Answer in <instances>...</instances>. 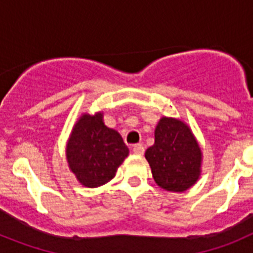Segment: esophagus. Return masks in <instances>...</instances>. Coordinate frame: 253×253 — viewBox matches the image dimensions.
Instances as JSON below:
<instances>
[{
  "label": "esophagus",
  "mask_w": 253,
  "mask_h": 253,
  "mask_svg": "<svg viewBox=\"0 0 253 253\" xmlns=\"http://www.w3.org/2000/svg\"><path fill=\"white\" fill-rule=\"evenodd\" d=\"M133 152L135 154H139V156H142V154L144 153V147H143L142 144H135V146L133 147Z\"/></svg>",
  "instance_id": "1"
}]
</instances>
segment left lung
<instances>
[{"label": "left lung", "instance_id": "left-lung-1", "mask_svg": "<svg viewBox=\"0 0 253 253\" xmlns=\"http://www.w3.org/2000/svg\"><path fill=\"white\" fill-rule=\"evenodd\" d=\"M146 158L156 184L166 191H186L202 175V148L189 125L176 118H161Z\"/></svg>", "mask_w": 253, "mask_h": 253}]
</instances>
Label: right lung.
<instances>
[{
  "mask_svg": "<svg viewBox=\"0 0 253 253\" xmlns=\"http://www.w3.org/2000/svg\"><path fill=\"white\" fill-rule=\"evenodd\" d=\"M129 149L122 135L107 128L101 111L84 113L73 125L66 146L69 169L84 187H99L115 177Z\"/></svg>",
  "mask_w": 253,
  "mask_h": 253,
  "instance_id": "right-lung-1",
  "label": "right lung"
}]
</instances>
